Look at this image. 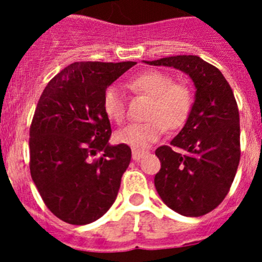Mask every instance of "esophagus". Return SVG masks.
Returning a JSON list of instances; mask_svg holds the SVG:
<instances>
[{"label":"esophagus","instance_id":"34e87169","mask_svg":"<svg viewBox=\"0 0 262 262\" xmlns=\"http://www.w3.org/2000/svg\"><path fill=\"white\" fill-rule=\"evenodd\" d=\"M146 153L147 152H144V150L134 149L133 152H132V158H133L134 161H138V160H141V158L143 157V156H146Z\"/></svg>","mask_w":262,"mask_h":262}]
</instances>
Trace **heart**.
Instances as JSON below:
<instances>
[{"label":"heart","mask_w":262,"mask_h":262,"mask_svg":"<svg viewBox=\"0 0 262 262\" xmlns=\"http://www.w3.org/2000/svg\"><path fill=\"white\" fill-rule=\"evenodd\" d=\"M128 86L150 99L148 121L130 124L116 133V141L133 149H146L155 143L165 129H178L189 118L192 106L191 90L185 83H176L172 77L160 71H148L129 81ZM104 110L116 123L125 119V97L115 86L104 94Z\"/></svg>","instance_id":"1"}]
</instances>
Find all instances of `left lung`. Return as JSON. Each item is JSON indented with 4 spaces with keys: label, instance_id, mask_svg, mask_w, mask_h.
I'll return each instance as SVG.
<instances>
[{
    "label": "left lung",
    "instance_id": "obj_1",
    "mask_svg": "<svg viewBox=\"0 0 262 262\" xmlns=\"http://www.w3.org/2000/svg\"><path fill=\"white\" fill-rule=\"evenodd\" d=\"M180 70L195 86V100L184 128L171 146L156 149L161 170L155 186L170 209L200 216L218 207L239 163V115L233 91L221 71L196 55L143 60ZM172 146L183 149L175 152Z\"/></svg>",
    "mask_w": 262,
    "mask_h": 262
}]
</instances>
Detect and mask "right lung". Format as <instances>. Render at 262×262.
I'll return each mask as SVG.
<instances>
[{
	"label": "right lung",
	"instance_id": "obj_1",
	"mask_svg": "<svg viewBox=\"0 0 262 262\" xmlns=\"http://www.w3.org/2000/svg\"><path fill=\"white\" fill-rule=\"evenodd\" d=\"M136 62H75L44 89L30 126L31 179L48 209L70 224L101 218L132 158L109 143L104 94ZM100 153L97 159L94 157Z\"/></svg>",
	"mask_w": 262,
	"mask_h": 262
}]
</instances>
